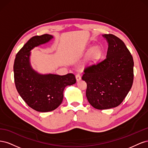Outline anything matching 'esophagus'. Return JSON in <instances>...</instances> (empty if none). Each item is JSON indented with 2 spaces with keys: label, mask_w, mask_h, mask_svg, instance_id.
<instances>
[{
  "label": "esophagus",
  "mask_w": 148,
  "mask_h": 148,
  "mask_svg": "<svg viewBox=\"0 0 148 148\" xmlns=\"http://www.w3.org/2000/svg\"><path fill=\"white\" fill-rule=\"evenodd\" d=\"M76 79H77V82H79V80L82 79L81 75H80L79 74H77V75H76Z\"/></svg>",
  "instance_id": "34e87169"
}]
</instances>
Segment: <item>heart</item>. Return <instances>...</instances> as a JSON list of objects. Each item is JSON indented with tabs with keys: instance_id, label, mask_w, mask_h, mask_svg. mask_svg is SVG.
Segmentation results:
<instances>
[{
	"instance_id": "heart-1",
	"label": "heart",
	"mask_w": 148,
	"mask_h": 148,
	"mask_svg": "<svg viewBox=\"0 0 148 148\" xmlns=\"http://www.w3.org/2000/svg\"><path fill=\"white\" fill-rule=\"evenodd\" d=\"M101 53V49L99 46H95L92 47L87 55L86 64L89 65L95 64V62L99 59Z\"/></svg>"
}]
</instances>
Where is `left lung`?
<instances>
[{
  "label": "left lung",
  "mask_w": 148,
  "mask_h": 148,
  "mask_svg": "<svg viewBox=\"0 0 148 148\" xmlns=\"http://www.w3.org/2000/svg\"><path fill=\"white\" fill-rule=\"evenodd\" d=\"M102 36L108 42L106 59L86 67L82 78L87 84L89 103L99 110L119 106L130 90L134 78L133 57L125 43L112 34Z\"/></svg>",
  "instance_id": "left-lung-1"
}]
</instances>
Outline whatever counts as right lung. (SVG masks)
Instances as JSON below:
<instances>
[{"mask_svg": "<svg viewBox=\"0 0 148 148\" xmlns=\"http://www.w3.org/2000/svg\"><path fill=\"white\" fill-rule=\"evenodd\" d=\"M52 38V35L45 34L29 39L17 53L13 65L18 92L29 107L41 112L57 109L63 101L64 88L77 81L73 73L62 76L41 75L31 67L29 62L31 49L49 42Z\"/></svg>", "mask_w": 148, "mask_h": 148, "instance_id": "right-lung-1", "label": "right lung"}]
</instances>
